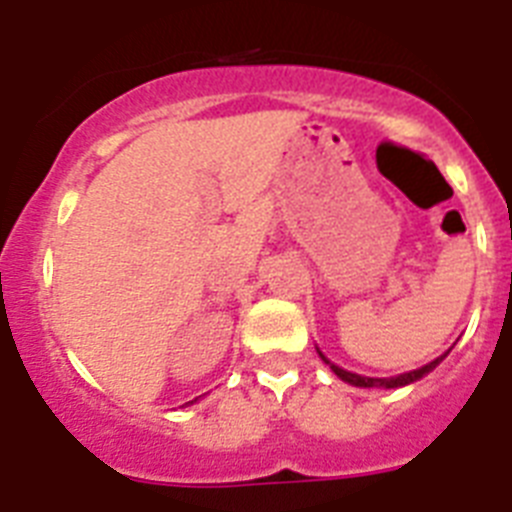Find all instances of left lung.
Instances as JSON below:
<instances>
[{"mask_svg": "<svg viewBox=\"0 0 512 512\" xmlns=\"http://www.w3.org/2000/svg\"><path fill=\"white\" fill-rule=\"evenodd\" d=\"M318 354H320V351H318ZM446 356H449V351H446L443 356H438V359H433L431 364L420 366V369H413V372H405V374H397V377H384V379L361 377V374L346 372V369H341V366L330 364V361L325 359L323 354H320V359H323L325 364H330V369H333V374H336V377H341L343 382H348V384H354V387H382V390H395V387H405V384H413V382H418V379H423L425 374L433 372V369H436V366L441 364L443 359H446Z\"/></svg>", "mask_w": 512, "mask_h": 512, "instance_id": "obj_1", "label": "left lung"}]
</instances>
